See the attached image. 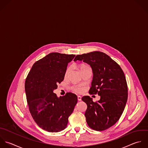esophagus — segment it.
Masks as SVG:
<instances>
[{
    "label": "esophagus",
    "instance_id": "esophagus-1",
    "mask_svg": "<svg viewBox=\"0 0 148 148\" xmlns=\"http://www.w3.org/2000/svg\"><path fill=\"white\" fill-rule=\"evenodd\" d=\"M77 99H78V101H81V100H82V99H81L82 97H81V96H77Z\"/></svg>",
    "mask_w": 148,
    "mask_h": 148
}]
</instances>
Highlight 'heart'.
<instances>
[{
    "label": "heart",
    "instance_id": "obj_1",
    "mask_svg": "<svg viewBox=\"0 0 148 148\" xmlns=\"http://www.w3.org/2000/svg\"><path fill=\"white\" fill-rule=\"evenodd\" d=\"M87 66H88V65H86V64H82V65H81V67H80L81 70L82 69H84V67H87ZM70 69H71L70 66H69V67L66 69V71H65V73H64V77H66L67 76L68 74L69 73V72H70ZM71 89L74 92L78 93H81V92L83 91L82 88H81V87H80V86H73L71 87Z\"/></svg>",
    "mask_w": 148,
    "mask_h": 148
}]
</instances>
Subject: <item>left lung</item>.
<instances>
[{
  "mask_svg": "<svg viewBox=\"0 0 148 148\" xmlns=\"http://www.w3.org/2000/svg\"><path fill=\"white\" fill-rule=\"evenodd\" d=\"M77 60L91 66L93 77L89 93L100 96V100L96 102L89 96L82 98L87 104V124L94 130H107L118 121L126 104L128 88L125 74L115 61L102 52L78 55L74 60Z\"/></svg>",
  "mask_w": 148,
  "mask_h": 148,
  "instance_id": "8db88e82",
  "label": "left lung"
}]
</instances>
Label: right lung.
I'll return each instance as SVG.
<instances>
[{
	"instance_id": "add662e5",
	"label": "right lung",
	"mask_w": 148,
	"mask_h": 148,
	"mask_svg": "<svg viewBox=\"0 0 148 148\" xmlns=\"http://www.w3.org/2000/svg\"><path fill=\"white\" fill-rule=\"evenodd\" d=\"M75 56L50 53L34 63L26 78L25 89L30 114L37 125L48 132H59L66 127L77 103V96L73 93L59 98L53 93Z\"/></svg>"
}]
</instances>
